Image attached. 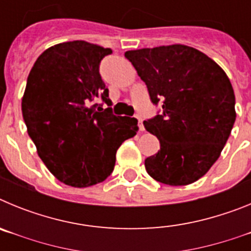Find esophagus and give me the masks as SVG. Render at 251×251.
<instances>
[{
  "mask_svg": "<svg viewBox=\"0 0 251 251\" xmlns=\"http://www.w3.org/2000/svg\"><path fill=\"white\" fill-rule=\"evenodd\" d=\"M134 118L138 121V127H139V130H145V127H143V121H142V117L139 114H136L134 115Z\"/></svg>",
  "mask_w": 251,
  "mask_h": 251,
  "instance_id": "esophagus-1",
  "label": "esophagus"
}]
</instances>
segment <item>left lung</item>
I'll return each mask as SVG.
<instances>
[{
    "label": "left lung",
    "mask_w": 251,
    "mask_h": 251,
    "mask_svg": "<svg viewBox=\"0 0 251 251\" xmlns=\"http://www.w3.org/2000/svg\"><path fill=\"white\" fill-rule=\"evenodd\" d=\"M124 56L146 83L161 112L143 122L161 150L145 166L156 181L190 185L214 165L235 123V94L225 72L186 45L127 51Z\"/></svg>",
    "instance_id": "8db88e82"
}]
</instances>
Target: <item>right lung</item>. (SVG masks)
Segmentation results:
<instances>
[{"label": "right lung", "instance_id": "1", "mask_svg": "<svg viewBox=\"0 0 251 251\" xmlns=\"http://www.w3.org/2000/svg\"><path fill=\"white\" fill-rule=\"evenodd\" d=\"M110 54L80 40L57 44L37 57L27 77L22 115L28 136L51 174L73 187L104 181L117 150L138 132L136 118L113 114L99 73Z\"/></svg>", "mask_w": 251, "mask_h": 251}]
</instances>
